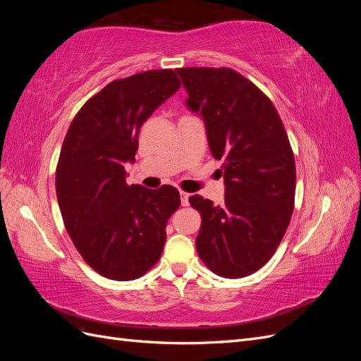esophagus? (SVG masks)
Listing matches in <instances>:
<instances>
[{"label":"esophagus","mask_w":361,"mask_h":361,"mask_svg":"<svg viewBox=\"0 0 361 361\" xmlns=\"http://www.w3.org/2000/svg\"><path fill=\"white\" fill-rule=\"evenodd\" d=\"M179 194H180V204L188 206L190 204V194L185 192V191H179Z\"/></svg>","instance_id":"obj_1"}]
</instances>
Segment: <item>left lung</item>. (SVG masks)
Listing matches in <instances>:
<instances>
[{
    "label": "left lung",
    "mask_w": 361,
    "mask_h": 361,
    "mask_svg": "<svg viewBox=\"0 0 361 361\" xmlns=\"http://www.w3.org/2000/svg\"><path fill=\"white\" fill-rule=\"evenodd\" d=\"M199 113L215 159H224V203L202 195L190 203L202 215L199 257L216 276L241 279L264 267L286 233L295 202L293 152L269 97L228 68L176 69Z\"/></svg>",
    "instance_id": "left-lung-1"
}]
</instances>
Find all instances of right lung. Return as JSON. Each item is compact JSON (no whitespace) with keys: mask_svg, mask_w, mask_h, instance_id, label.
<instances>
[{"mask_svg":"<svg viewBox=\"0 0 361 361\" xmlns=\"http://www.w3.org/2000/svg\"><path fill=\"white\" fill-rule=\"evenodd\" d=\"M179 87L171 69L116 80L82 105L64 137L56 171L63 221L82 259L106 279L146 274L180 206L171 185H128L125 170V162L135 161L141 125Z\"/></svg>","mask_w":361,"mask_h":361,"instance_id":"obj_1","label":"right lung"}]
</instances>
